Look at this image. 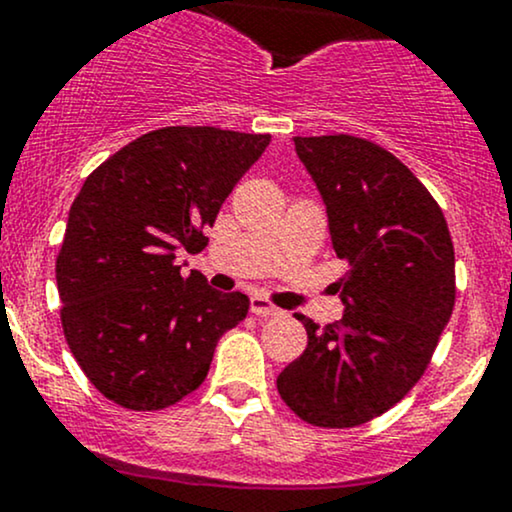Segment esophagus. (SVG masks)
Wrapping results in <instances>:
<instances>
[{
	"instance_id": "obj_1",
	"label": "esophagus",
	"mask_w": 512,
	"mask_h": 512,
	"mask_svg": "<svg viewBox=\"0 0 512 512\" xmlns=\"http://www.w3.org/2000/svg\"><path fill=\"white\" fill-rule=\"evenodd\" d=\"M250 310L257 317H276V315H281V310L276 308V305L269 303L267 298H262V296H252L250 298Z\"/></svg>"
}]
</instances>
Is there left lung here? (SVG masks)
<instances>
[{
    "label": "left lung",
    "instance_id": "1",
    "mask_svg": "<svg viewBox=\"0 0 512 512\" xmlns=\"http://www.w3.org/2000/svg\"><path fill=\"white\" fill-rule=\"evenodd\" d=\"M349 269L342 320L298 315L308 346L276 378L298 419L354 428L421 380L455 308V248L424 182L383 146L351 134L293 137Z\"/></svg>",
    "mask_w": 512,
    "mask_h": 512
}]
</instances>
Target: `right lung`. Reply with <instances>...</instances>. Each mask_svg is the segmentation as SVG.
<instances>
[{
    "label": "right lung",
    "mask_w": 512,
    "mask_h": 512,
    "mask_svg": "<svg viewBox=\"0 0 512 512\" xmlns=\"http://www.w3.org/2000/svg\"><path fill=\"white\" fill-rule=\"evenodd\" d=\"M272 137L161 127L88 175L55 274L64 339L93 387L132 411L173 407L207 378L216 342L248 315L175 252L207 248L221 204Z\"/></svg>",
    "instance_id": "1"
}]
</instances>
